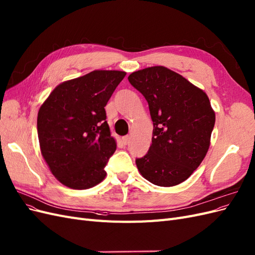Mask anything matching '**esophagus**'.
<instances>
[{
    "label": "esophagus",
    "mask_w": 255,
    "mask_h": 255,
    "mask_svg": "<svg viewBox=\"0 0 255 255\" xmlns=\"http://www.w3.org/2000/svg\"><path fill=\"white\" fill-rule=\"evenodd\" d=\"M129 139H130V137L128 136V135H127V136H123L122 138H121V140H122V142L125 143V144H128V142H129Z\"/></svg>",
    "instance_id": "esophagus-1"
}]
</instances>
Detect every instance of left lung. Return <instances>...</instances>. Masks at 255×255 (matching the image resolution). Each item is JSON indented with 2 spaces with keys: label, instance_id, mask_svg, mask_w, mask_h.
<instances>
[{
  "label": "left lung",
  "instance_id": "1",
  "mask_svg": "<svg viewBox=\"0 0 255 255\" xmlns=\"http://www.w3.org/2000/svg\"><path fill=\"white\" fill-rule=\"evenodd\" d=\"M128 79L146 100L153 121L152 144L136 159L138 170L157 186L179 185L200 166L210 148L215 126L210 99L163 66L135 71Z\"/></svg>",
  "mask_w": 255,
  "mask_h": 255
}]
</instances>
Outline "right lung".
I'll return each instance as SVG.
<instances>
[{
  "label": "right lung",
  "mask_w": 255,
  "mask_h": 255,
  "mask_svg": "<svg viewBox=\"0 0 255 255\" xmlns=\"http://www.w3.org/2000/svg\"><path fill=\"white\" fill-rule=\"evenodd\" d=\"M126 74L95 70L63 82L40 106V151L52 174L65 186L87 189L104 180V168L117 148L104 107Z\"/></svg>",
  "instance_id": "add662e5"
}]
</instances>
